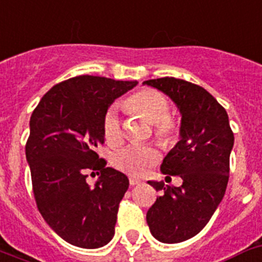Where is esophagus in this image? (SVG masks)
<instances>
[{
	"mask_svg": "<svg viewBox=\"0 0 262 262\" xmlns=\"http://www.w3.org/2000/svg\"><path fill=\"white\" fill-rule=\"evenodd\" d=\"M129 184H130L132 186H135V185H140V184H142V180H140V179H136V177H130V179H129Z\"/></svg>",
	"mask_w": 262,
	"mask_h": 262,
	"instance_id": "34e87169",
	"label": "esophagus"
}]
</instances>
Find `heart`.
I'll return each mask as SVG.
<instances>
[{
    "label": "heart",
    "instance_id": "1",
    "mask_svg": "<svg viewBox=\"0 0 262 262\" xmlns=\"http://www.w3.org/2000/svg\"><path fill=\"white\" fill-rule=\"evenodd\" d=\"M125 107L140 114L149 124L155 125V135L160 141L170 142L179 133V124L169 116L168 100L156 90L145 89L132 94L125 101ZM102 130L107 144L118 145L122 141L121 120L116 105L109 107L105 113ZM158 160L160 153L157 149L148 145L129 144L114 151L112 156V164L121 172L132 176H142Z\"/></svg>",
    "mask_w": 262,
    "mask_h": 262
}]
</instances>
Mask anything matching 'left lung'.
Wrapping results in <instances>:
<instances>
[{"label":"left lung","instance_id":"1","mask_svg":"<svg viewBox=\"0 0 262 262\" xmlns=\"http://www.w3.org/2000/svg\"><path fill=\"white\" fill-rule=\"evenodd\" d=\"M142 83L166 94L181 113L180 141L164 158L161 172L180 176L182 185L148 181L162 194L149 208L146 223L158 241L182 243L201 232L223 201L234 136L226 111L204 88L174 77Z\"/></svg>","mask_w":262,"mask_h":262}]
</instances>
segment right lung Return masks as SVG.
I'll return each mask as SVG.
<instances>
[{
    "instance_id": "right-lung-1",
    "label": "right lung",
    "mask_w": 262,
    "mask_h": 262,
    "mask_svg": "<svg viewBox=\"0 0 262 262\" xmlns=\"http://www.w3.org/2000/svg\"><path fill=\"white\" fill-rule=\"evenodd\" d=\"M137 81L78 76L57 83L30 117L26 161L41 216L67 243L85 249L114 236L120 201L129 188L124 173L106 168L94 149L104 144L105 113ZM100 176L94 187L86 173Z\"/></svg>"
}]
</instances>
